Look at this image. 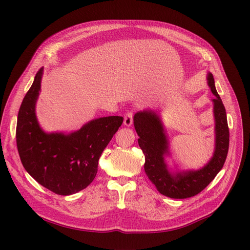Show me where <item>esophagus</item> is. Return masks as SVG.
Masks as SVG:
<instances>
[{"label":"esophagus","instance_id":"1","mask_svg":"<svg viewBox=\"0 0 250 250\" xmlns=\"http://www.w3.org/2000/svg\"><path fill=\"white\" fill-rule=\"evenodd\" d=\"M124 125H125V126H130V125H133V112H132V111L126 112V114L125 115Z\"/></svg>","mask_w":250,"mask_h":250}]
</instances>
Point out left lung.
Returning <instances> with one entry per match:
<instances>
[{
	"label": "left lung",
	"instance_id": "left-lung-1",
	"mask_svg": "<svg viewBox=\"0 0 250 250\" xmlns=\"http://www.w3.org/2000/svg\"><path fill=\"white\" fill-rule=\"evenodd\" d=\"M208 85L215 98L213 113L215 122V148L208 162L200 169L179 170L169 167V140L161 114L157 110L144 109L134 116V125L140 139L139 146L145 155V172L161 194L171 199H188L205 189L225 163L229 149L227 115L215 86L212 73L207 74Z\"/></svg>",
	"mask_w": 250,
	"mask_h": 250
}]
</instances>
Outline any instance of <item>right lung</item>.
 <instances>
[{
  "instance_id": "right-lung-1",
  "label": "right lung",
  "mask_w": 250,
  "mask_h": 250,
  "mask_svg": "<svg viewBox=\"0 0 250 250\" xmlns=\"http://www.w3.org/2000/svg\"><path fill=\"white\" fill-rule=\"evenodd\" d=\"M43 68L26 93L17 118L16 142L21 162L38 183L57 194L70 195L94 180L98 161L123 116L95 118L71 133H46L36 116Z\"/></svg>"
}]
</instances>
